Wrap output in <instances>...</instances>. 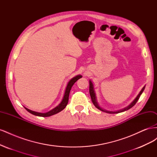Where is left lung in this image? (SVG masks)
<instances>
[{
  "instance_id": "1",
  "label": "left lung",
  "mask_w": 157,
  "mask_h": 157,
  "mask_svg": "<svg viewBox=\"0 0 157 157\" xmlns=\"http://www.w3.org/2000/svg\"><path fill=\"white\" fill-rule=\"evenodd\" d=\"M89 82H90V88H89V92H90V97H91V99H92V103H94V105H95V107H96L97 109H98L99 110H100L103 112H105L107 113H110V114H116V113H122V112H124L125 111H127L128 110V109H130V108H132L133 106H134L135 104L137 103V101H138V99L140 97V96L141 95V94L143 93L144 90H145V86H144L143 87V88L141 89V91L140 92V93L138 94V95L136 96V98L134 99V100L129 105L124 107V109H120V110H118V111H108V110H105V109H103L102 107H101L100 106H99V103L97 101V98H96V92H95V90H94V84L93 82L91 81V80H89Z\"/></svg>"
}]
</instances>
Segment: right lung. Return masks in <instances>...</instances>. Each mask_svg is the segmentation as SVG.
<instances>
[{
    "label": "right lung",
    "instance_id": "add662e5",
    "mask_svg": "<svg viewBox=\"0 0 157 157\" xmlns=\"http://www.w3.org/2000/svg\"><path fill=\"white\" fill-rule=\"evenodd\" d=\"M82 76L78 75L75 76V77L71 78L69 81L68 82L67 84V86H66L65 90V93L63 95V97L62 100L60 102V103L58 106H56L55 108H54L53 109H52L50 111L48 112H46V113H39V112H36V111H32L30 110V109L26 108L25 107H24L25 108L26 110L29 112L30 113L33 114V115H34L35 116H38V117H50L52 115H54L55 114H57L59 113L60 111H61L65 108V107L67 106V103H68V101H69V93L71 91V89L72 88V86H73V84L77 81V80L82 78Z\"/></svg>",
    "mask_w": 157,
    "mask_h": 157
}]
</instances>
